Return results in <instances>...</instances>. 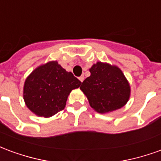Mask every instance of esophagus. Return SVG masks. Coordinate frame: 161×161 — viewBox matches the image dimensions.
Listing matches in <instances>:
<instances>
[{"label": "esophagus", "mask_w": 161, "mask_h": 161, "mask_svg": "<svg viewBox=\"0 0 161 161\" xmlns=\"http://www.w3.org/2000/svg\"><path fill=\"white\" fill-rule=\"evenodd\" d=\"M78 79H79V81H80V82H82V83H83V81L84 80V76H81V77H78Z\"/></svg>", "instance_id": "34e87169"}]
</instances>
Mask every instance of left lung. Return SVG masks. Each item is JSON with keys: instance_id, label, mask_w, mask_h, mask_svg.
I'll return each mask as SVG.
<instances>
[{"instance_id": "1", "label": "left lung", "mask_w": 161, "mask_h": 161, "mask_svg": "<svg viewBox=\"0 0 161 161\" xmlns=\"http://www.w3.org/2000/svg\"><path fill=\"white\" fill-rule=\"evenodd\" d=\"M90 72L80 89L95 111L107 114L126 105L131 88L118 66L98 61L90 68Z\"/></svg>"}]
</instances>
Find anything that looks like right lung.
<instances>
[{
    "label": "right lung",
    "mask_w": 161,
    "mask_h": 161,
    "mask_svg": "<svg viewBox=\"0 0 161 161\" xmlns=\"http://www.w3.org/2000/svg\"><path fill=\"white\" fill-rule=\"evenodd\" d=\"M80 81L53 60L35 68L26 77L23 99L31 112L49 118L64 108L72 90L80 87Z\"/></svg>",
    "instance_id": "right-lung-1"
}]
</instances>
